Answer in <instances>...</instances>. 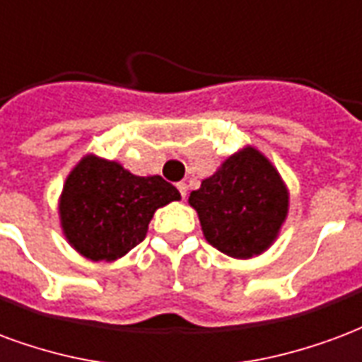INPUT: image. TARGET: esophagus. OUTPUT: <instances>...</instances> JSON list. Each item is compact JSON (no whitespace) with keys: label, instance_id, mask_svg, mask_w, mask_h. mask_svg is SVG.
I'll return each instance as SVG.
<instances>
[{"label":"esophagus","instance_id":"1","mask_svg":"<svg viewBox=\"0 0 362 362\" xmlns=\"http://www.w3.org/2000/svg\"><path fill=\"white\" fill-rule=\"evenodd\" d=\"M177 189H179V192H181V199H187V183H183V181H181V183H177Z\"/></svg>","mask_w":362,"mask_h":362}]
</instances>
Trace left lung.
<instances>
[{
  "mask_svg": "<svg viewBox=\"0 0 362 362\" xmlns=\"http://www.w3.org/2000/svg\"><path fill=\"white\" fill-rule=\"evenodd\" d=\"M206 241L228 257L264 252L287 216L289 197L278 170L255 148L229 156L189 197Z\"/></svg>",
  "mask_w": 362,
  "mask_h": 362,
  "instance_id": "left-lung-1",
  "label": "left lung"
}]
</instances>
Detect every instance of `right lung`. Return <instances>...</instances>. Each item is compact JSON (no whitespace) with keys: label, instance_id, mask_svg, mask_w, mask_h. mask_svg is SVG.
<instances>
[{"label":"right lung","instance_id":"obj_1","mask_svg":"<svg viewBox=\"0 0 362 362\" xmlns=\"http://www.w3.org/2000/svg\"><path fill=\"white\" fill-rule=\"evenodd\" d=\"M179 199L160 175L139 177L117 162L84 156L63 187V233L83 257L112 262L146 237L158 208Z\"/></svg>","mask_w":362,"mask_h":362}]
</instances>
